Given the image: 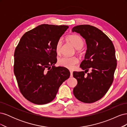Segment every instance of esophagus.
<instances>
[{
	"instance_id": "34e87169",
	"label": "esophagus",
	"mask_w": 127,
	"mask_h": 127,
	"mask_svg": "<svg viewBox=\"0 0 127 127\" xmlns=\"http://www.w3.org/2000/svg\"><path fill=\"white\" fill-rule=\"evenodd\" d=\"M70 77H72V71L70 70Z\"/></svg>"
}]
</instances>
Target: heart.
Returning <instances> with one entry per match:
<instances>
[{"instance_id":"heart-1","label":"heart","mask_w":127,"mask_h":127,"mask_svg":"<svg viewBox=\"0 0 127 127\" xmlns=\"http://www.w3.org/2000/svg\"><path fill=\"white\" fill-rule=\"evenodd\" d=\"M67 40L77 50L82 49L84 44V41L82 37L77 35H70L67 37ZM63 49V41L59 40L56 45V50L58 54H60ZM79 62L78 58L76 57H63L58 60V64L68 69H72L74 66Z\"/></svg>"}]
</instances>
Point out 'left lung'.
<instances>
[{
  "label": "left lung",
  "mask_w": 127,
  "mask_h": 127,
  "mask_svg": "<svg viewBox=\"0 0 127 127\" xmlns=\"http://www.w3.org/2000/svg\"><path fill=\"white\" fill-rule=\"evenodd\" d=\"M72 31L79 33L87 45L85 59L80 65L85 71L73 72L77 80L73 93L80 101L93 103L104 96L113 83L117 67L114 47L108 36L94 26L77 25ZM89 69L91 72L85 75Z\"/></svg>",
  "instance_id": "8db88e82"
}]
</instances>
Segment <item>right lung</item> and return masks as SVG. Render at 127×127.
I'll use <instances>...</instances> for the list:
<instances>
[{
  "mask_svg": "<svg viewBox=\"0 0 127 127\" xmlns=\"http://www.w3.org/2000/svg\"><path fill=\"white\" fill-rule=\"evenodd\" d=\"M69 28L42 24L26 32L15 49L14 71L24 97L36 104L56 97L59 88L70 76L64 67H56V45Z\"/></svg>",
  "mask_w": 127,
  "mask_h": 127,
  "instance_id": "obj_1",
  "label": "right lung"
}]
</instances>
